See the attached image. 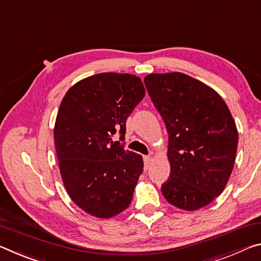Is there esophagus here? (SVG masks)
<instances>
[{
    "mask_svg": "<svg viewBox=\"0 0 261 261\" xmlns=\"http://www.w3.org/2000/svg\"><path fill=\"white\" fill-rule=\"evenodd\" d=\"M144 169L146 170H148L149 168H150V165H151V162H152V160H151V157L150 156H144Z\"/></svg>",
    "mask_w": 261,
    "mask_h": 261,
    "instance_id": "esophagus-1",
    "label": "esophagus"
}]
</instances>
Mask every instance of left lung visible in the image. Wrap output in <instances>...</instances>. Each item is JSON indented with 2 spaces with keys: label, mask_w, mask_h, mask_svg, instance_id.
Segmentation results:
<instances>
[{
  "label": "left lung",
  "mask_w": 261,
  "mask_h": 261,
  "mask_svg": "<svg viewBox=\"0 0 261 261\" xmlns=\"http://www.w3.org/2000/svg\"><path fill=\"white\" fill-rule=\"evenodd\" d=\"M149 96L169 134L166 201L193 212L211 203L232 172L238 132L228 105L214 89L182 72L149 74Z\"/></svg>",
  "instance_id": "8db88e82"
}]
</instances>
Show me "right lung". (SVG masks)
I'll return each instance as SVG.
<instances>
[{"label": "right lung", "instance_id": "1", "mask_svg": "<svg viewBox=\"0 0 261 261\" xmlns=\"http://www.w3.org/2000/svg\"><path fill=\"white\" fill-rule=\"evenodd\" d=\"M146 95L140 77L101 72L79 81L62 98L54 143L62 182L76 206L110 219L125 211L143 171V159L126 150V120Z\"/></svg>", "mask_w": 261, "mask_h": 261}]
</instances>
